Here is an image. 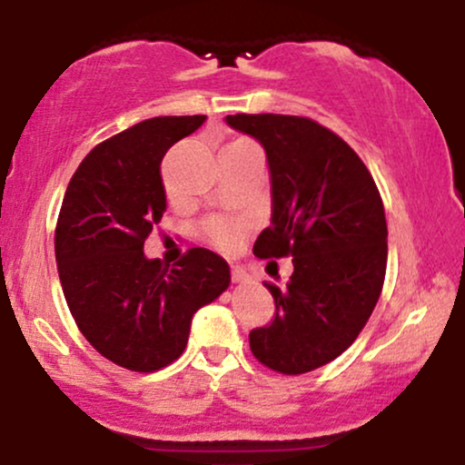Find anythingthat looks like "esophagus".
Listing matches in <instances>:
<instances>
[{
	"label": "esophagus",
	"mask_w": 465,
	"mask_h": 465,
	"mask_svg": "<svg viewBox=\"0 0 465 465\" xmlns=\"http://www.w3.org/2000/svg\"><path fill=\"white\" fill-rule=\"evenodd\" d=\"M232 280L236 282V284H244V282H249V273L242 269V266H233V269H232Z\"/></svg>",
	"instance_id": "obj_1"
}]
</instances>
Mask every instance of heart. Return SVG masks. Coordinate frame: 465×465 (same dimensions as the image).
I'll return each instance as SVG.
<instances>
[{"instance_id": "heart-1", "label": "heart", "mask_w": 465, "mask_h": 465, "mask_svg": "<svg viewBox=\"0 0 465 465\" xmlns=\"http://www.w3.org/2000/svg\"><path fill=\"white\" fill-rule=\"evenodd\" d=\"M240 143H249V142H233L229 146H240ZM244 233H247V223H238V221H223V218H214L205 225V236L212 244H216L218 249H233L238 247V242L242 240Z\"/></svg>"}]
</instances>
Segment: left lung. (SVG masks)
I'll return each instance as SVG.
<instances>
[{"label": "left lung", "mask_w": 465, "mask_h": 465, "mask_svg": "<svg viewBox=\"0 0 465 465\" xmlns=\"http://www.w3.org/2000/svg\"><path fill=\"white\" fill-rule=\"evenodd\" d=\"M233 131L264 148L271 225L258 258H292L286 286L264 282L277 314L249 334L253 356L280 373H306L354 343L381 297L387 221L370 170L317 122L297 115H227Z\"/></svg>", "instance_id": "1"}]
</instances>
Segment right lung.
<instances>
[{
    "label": "right lung",
    "instance_id": "obj_1",
    "mask_svg": "<svg viewBox=\"0 0 465 465\" xmlns=\"http://www.w3.org/2000/svg\"><path fill=\"white\" fill-rule=\"evenodd\" d=\"M205 115L151 117L94 148L69 181L54 251L72 317L104 359L157 371L183 354L192 317L229 288V264L194 247L177 264L146 258L165 212L163 154Z\"/></svg>",
    "mask_w": 465,
    "mask_h": 465
}]
</instances>
